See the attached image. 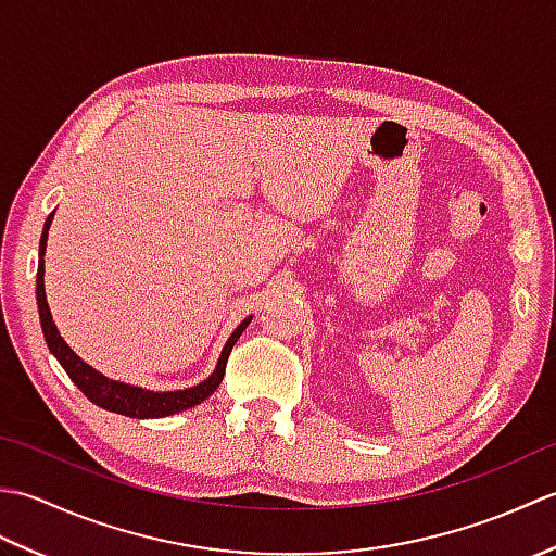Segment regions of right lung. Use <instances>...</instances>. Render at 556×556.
Wrapping results in <instances>:
<instances>
[{
	"label": "right lung",
	"mask_w": 556,
	"mask_h": 556,
	"mask_svg": "<svg viewBox=\"0 0 556 556\" xmlns=\"http://www.w3.org/2000/svg\"><path fill=\"white\" fill-rule=\"evenodd\" d=\"M52 217H54V212L45 219V229L40 236L38 279H35V287L38 289H35V296H38V313H40V325H42V334H45L47 346H50L52 356L59 361V365H62L66 375L74 380V384L80 389V392L86 394L92 404L104 408V410L119 413V416H126V418H143V420L174 416V413L203 404L207 396L215 394V389L219 387L222 377H224V368H227L229 353H231L236 341H239V337L243 334V329L251 325L253 315H248L245 320L233 329L231 337L227 339V344H224V349L219 353L215 370H212V375L203 382L186 387V389H176V392H152V389H143L138 384H126L119 380H112V377L102 375L100 370H96L92 365L83 361L78 353L62 339V334H59V329L52 320L50 305H47V296H45V248H47V233H50Z\"/></svg>",
	"instance_id": "1"
}]
</instances>
